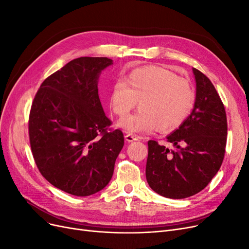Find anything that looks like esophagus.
Masks as SVG:
<instances>
[{
  "instance_id": "1",
  "label": "esophagus",
  "mask_w": 249,
  "mask_h": 249,
  "mask_svg": "<svg viewBox=\"0 0 249 249\" xmlns=\"http://www.w3.org/2000/svg\"><path fill=\"white\" fill-rule=\"evenodd\" d=\"M125 140L128 142H134V141H139V136H136L134 134H126L125 135Z\"/></svg>"
}]
</instances>
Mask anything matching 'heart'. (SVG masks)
Returning a JSON list of instances; mask_svg holds the SVG:
<instances>
[{
    "label": "heart",
    "mask_w": 249,
    "mask_h": 249,
    "mask_svg": "<svg viewBox=\"0 0 249 249\" xmlns=\"http://www.w3.org/2000/svg\"><path fill=\"white\" fill-rule=\"evenodd\" d=\"M140 101V110L119 122L128 132L177 130L187 121L196 103L191 83L176 72L160 67H144L117 81L109 93V107L120 118Z\"/></svg>",
    "instance_id": "obj_1"
}]
</instances>
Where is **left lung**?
<instances>
[{
	"mask_svg": "<svg viewBox=\"0 0 249 249\" xmlns=\"http://www.w3.org/2000/svg\"><path fill=\"white\" fill-rule=\"evenodd\" d=\"M196 103L190 117L167 142L169 150L149 141L145 178L159 195L182 199L203 190L224 161L227 143V115L222 99L211 81L197 69Z\"/></svg>",
	"mask_w": 249,
	"mask_h": 249,
	"instance_id": "1",
	"label": "left lung"
}]
</instances>
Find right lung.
I'll return each mask as SVG.
<instances>
[{
	"instance_id": "add662e5",
	"label": "right lung",
	"mask_w": 249,
	"mask_h": 249,
	"mask_svg": "<svg viewBox=\"0 0 249 249\" xmlns=\"http://www.w3.org/2000/svg\"><path fill=\"white\" fill-rule=\"evenodd\" d=\"M107 57H79L46 78L32 104L29 135L33 157L51 185L73 196L103 190L124 145L120 129L101 107L97 80Z\"/></svg>"
}]
</instances>
